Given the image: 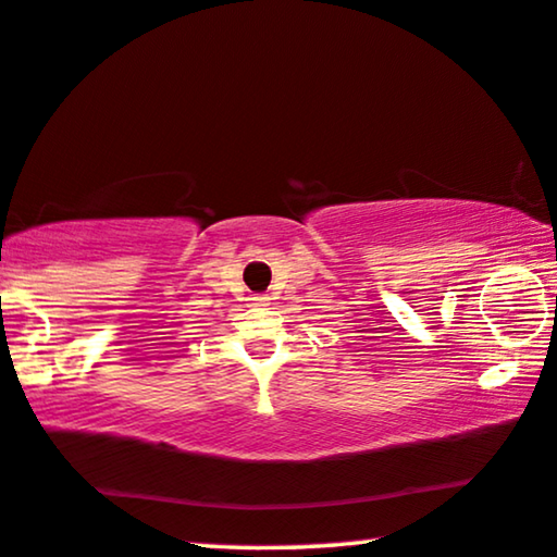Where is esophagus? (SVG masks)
<instances>
[{"instance_id":"1","label":"esophagus","mask_w":557,"mask_h":557,"mask_svg":"<svg viewBox=\"0 0 557 557\" xmlns=\"http://www.w3.org/2000/svg\"><path fill=\"white\" fill-rule=\"evenodd\" d=\"M251 306H267V302H270V298H267V295H251Z\"/></svg>"}]
</instances>
